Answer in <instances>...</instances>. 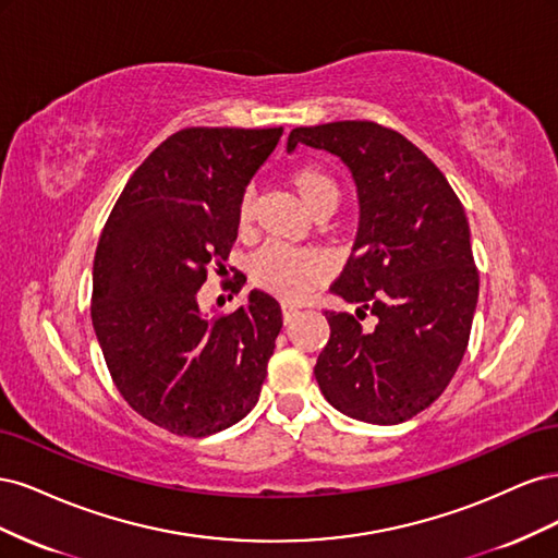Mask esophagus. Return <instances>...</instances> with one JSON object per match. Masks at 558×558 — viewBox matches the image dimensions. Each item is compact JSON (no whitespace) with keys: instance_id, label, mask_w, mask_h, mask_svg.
I'll use <instances>...</instances> for the list:
<instances>
[{"instance_id":"obj_1","label":"esophagus","mask_w":558,"mask_h":558,"mask_svg":"<svg viewBox=\"0 0 558 558\" xmlns=\"http://www.w3.org/2000/svg\"><path fill=\"white\" fill-rule=\"evenodd\" d=\"M300 312H298V307H293V305H281V316H283V324H291V320L298 316Z\"/></svg>"}]
</instances>
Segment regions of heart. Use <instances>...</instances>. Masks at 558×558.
Listing matches in <instances>:
<instances>
[{"label": "heart", "instance_id": "heart-1", "mask_svg": "<svg viewBox=\"0 0 558 558\" xmlns=\"http://www.w3.org/2000/svg\"><path fill=\"white\" fill-rule=\"evenodd\" d=\"M291 185L314 216L335 211L340 202V185L316 165H302L291 172ZM256 216V193L244 191L238 205V223L246 230ZM330 275V260L316 248H295L283 244L263 246L251 263V279L258 289L281 300H305Z\"/></svg>", "mask_w": 558, "mask_h": 558}]
</instances>
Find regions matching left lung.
<instances>
[{
  "mask_svg": "<svg viewBox=\"0 0 558 558\" xmlns=\"http://www.w3.org/2000/svg\"><path fill=\"white\" fill-rule=\"evenodd\" d=\"M298 144L340 158L359 195L356 242L330 289L359 310L326 312L318 388L351 418L402 424L442 396L468 349L480 275L463 205L396 130L340 121L291 130L286 150ZM367 311L373 329L360 326Z\"/></svg>",
  "mask_w": 558,
  "mask_h": 558,
  "instance_id": "1",
  "label": "left lung"
}]
</instances>
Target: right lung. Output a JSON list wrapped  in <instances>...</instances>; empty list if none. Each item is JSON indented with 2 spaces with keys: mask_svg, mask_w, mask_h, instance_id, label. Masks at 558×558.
<instances>
[{
  "mask_svg": "<svg viewBox=\"0 0 558 558\" xmlns=\"http://www.w3.org/2000/svg\"><path fill=\"white\" fill-rule=\"evenodd\" d=\"M283 128H189L165 140L118 197L93 263V328L130 408L165 430L214 435L256 408L281 330L279 302L251 291L209 316L207 267L238 240V205Z\"/></svg>",
  "mask_w": 558,
  "mask_h": 558,
  "instance_id": "right-lung-1",
  "label": "right lung"
}]
</instances>
